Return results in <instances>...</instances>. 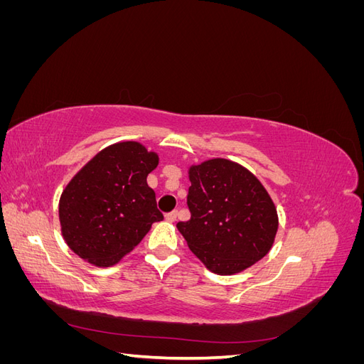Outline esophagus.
Returning <instances> with one entry per match:
<instances>
[{"label": "esophagus", "mask_w": 364, "mask_h": 364, "mask_svg": "<svg viewBox=\"0 0 364 364\" xmlns=\"http://www.w3.org/2000/svg\"><path fill=\"white\" fill-rule=\"evenodd\" d=\"M176 218H178V211H171V213H168V214H165V220H167V222H176Z\"/></svg>", "instance_id": "1"}]
</instances>
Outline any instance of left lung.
Here are the masks:
<instances>
[{"label":"left lung","instance_id":"obj_1","mask_svg":"<svg viewBox=\"0 0 364 364\" xmlns=\"http://www.w3.org/2000/svg\"><path fill=\"white\" fill-rule=\"evenodd\" d=\"M188 222L179 232L205 266L218 274L243 272L266 257L278 230L269 193L249 170L228 159L190 168Z\"/></svg>","mask_w":364,"mask_h":364}]
</instances>
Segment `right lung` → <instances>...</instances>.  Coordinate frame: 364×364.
Masks as SVG:
<instances>
[{
  "mask_svg": "<svg viewBox=\"0 0 364 364\" xmlns=\"http://www.w3.org/2000/svg\"><path fill=\"white\" fill-rule=\"evenodd\" d=\"M156 153L135 141L103 149L63 190L59 218L70 249L98 267L117 264L164 220L147 176Z\"/></svg>",
  "mask_w": 364,
  "mask_h": 364,
  "instance_id": "1",
  "label": "right lung"
}]
</instances>
